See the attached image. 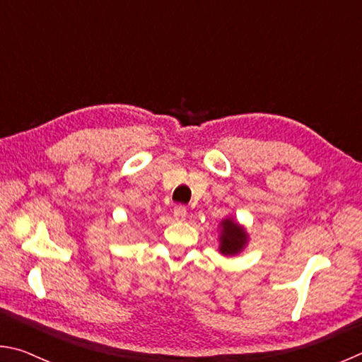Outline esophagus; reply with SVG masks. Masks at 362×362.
Listing matches in <instances>:
<instances>
[{"instance_id": "obj_1", "label": "esophagus", "mask_w": 362, "mask_h": 362, "mask_svg": "<svg viewBox=\"0 0 362 362\" xmlns=\"http://www.w3.org/2000/svg\"><path fill=\"white\" fill-rule=\"evenodd\" d=\"M173 216H174V220H177V222H182V220L187 218V209L183 206H175L174 211H173Z\"/></svg>"}]
</instances>
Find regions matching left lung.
I'll return each mask as SVG.
<instances>
[{
    "mask_svg": "<svg viewBox=\"0 0 362 362\" xmlns=\"http://www.w3.org/2000/svg\"><path fill=\"white\" fill-rule=\"evenodd\" d=\"M218 250L222 255L233 257L243 252L249 243V235L244 226L233 217H226L218 225Z\"/></svg>",
    "mask_w": 362,
    "mask_h": 362,
    "instance_id": "left-lung-1",
    "label": "left lung"
}]
</instances>
